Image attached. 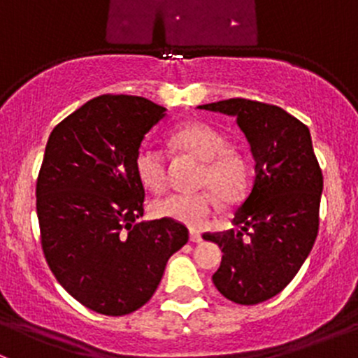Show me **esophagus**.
I'll use <instances>...</instances> for the list:
<instances>
[{
	"label": "esophagus",
	"instance_id": "1",
	"mask_svg": "<svg viewBox=\"0 0 358 358\" xmlns=\"http://www.w3.org/2000/svg\"><path fill=\"white\" fill-rule=\"evenodd\" d=\"M190 241H192V243H202V236L199 232H190Z\"/></svg>",
	"mask_w": 358,
	"mask_h": 358
}]
</instances>
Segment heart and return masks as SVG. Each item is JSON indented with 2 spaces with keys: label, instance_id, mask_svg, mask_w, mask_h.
<instances>
[{
  "label": "heart",
  "instance_id": "heart-1",
  "mask_svg": "<svg viewBox=\"0 0 358 358\" xmlns=\"http://www.w3.org/2000/svg\"><path fill=\"white\" fill-rule=\"evenodd\" d=\"M169 145L180 154L202 161L201 182L215 190L222 199L236 201L244 192L249 176L246 156L236 147L227 145L220 129L206 122H190L169 136ZM168 157L152 142L142 143L135 157V171L140 183L150 192L166 187ZM157 218H169L190 229H202L220 211L222 202L215 194H169L152 202Z\"/></svg>",
  "mask_w": 358,
  "mask_h": 358
}]
</instances>
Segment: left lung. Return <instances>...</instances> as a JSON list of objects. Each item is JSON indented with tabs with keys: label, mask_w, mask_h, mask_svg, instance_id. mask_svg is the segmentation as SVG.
<instances>
[{
	"label": "left lung",
	"mask_w": 358,
	"mask_h": 358,
	"mask_svg": "<svg viewBox=\"0 0 358 358\" xmlns=\"http://www.w3.org/2000/svg\"><path fill=\"white\" fill-rule=\"evenodd\" d=\"M197 109L234 115L255 157L252 189L232 220L241 230L204 239L223 251L213 275L216 289L239 305H258L294 279L319 232L324 178L310 129L280 107L255 100L229 99Z\"/></svg>",
	"instance_id": "8db88e82"
}]
</instances>
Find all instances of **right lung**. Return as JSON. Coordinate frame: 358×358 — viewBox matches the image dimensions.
I'll use <instances>...</instances> for the list:
<instances>
[{"instance_id": "obj_1", "label": "right lung", "mask_w": 358, "mask_h": 358, "mask_svg": "<svg viewBox=\"0 0 358 358\" xmlns=\"http://www.w3.org/2000/svg\"><path fill=\"white\" fill-rule=\"evenodd\" d=\"M164 107L131 95L90 100L53 128L38 183L41 246L60 286L86 308L110 317L145 305L185 225L143 216L145 190L135 171L142 140Z\"/></svg>"}]
</instances>
